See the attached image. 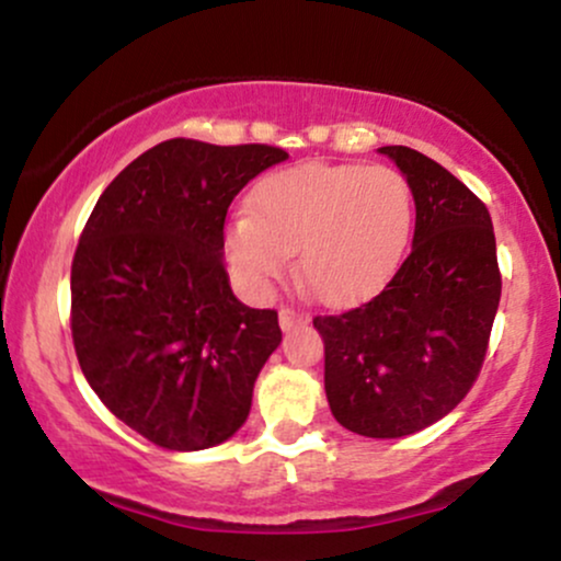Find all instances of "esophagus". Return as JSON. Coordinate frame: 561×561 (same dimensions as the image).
<instances>
[{
    "mask_svg": "<svg viewBox=\"0 0 561 561\" xmlns=\"http://www.w3.org/2000/svg\"><path fill=\"white\" fill-rule=\"evenodd\" d=\"M306 319H308L306 313L295 311V308H289V306L279 308V327H282V330H293V327L302 324V321H306Z\"/></svg>",
    "mask_w": 561,
    "mask_h": 561,
    "instance_id": "obj_1",
    "label": "esophagus"
}]
</instances>
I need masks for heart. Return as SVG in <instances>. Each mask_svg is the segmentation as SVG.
<instances>
[{"mask_svg": "<svg viewBox=\"0 0 561 561\" xmlns=\"http://www.w3.org/2000/svg\"><path fill=\"white\" fill-rule=\"evenodd\" d=\"M414 199L388 165L311 163L272 173L248 199V216L227 231L234 272L263 287L298 272L319 300H362L388 279L403 253Z\"/></svg>", "mask_w": 561, "mask_h": 561, "instance_id": "obj_1", "label": "heart"}]
</instances>
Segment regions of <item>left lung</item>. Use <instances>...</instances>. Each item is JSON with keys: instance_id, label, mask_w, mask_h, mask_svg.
<instances>
[{"instance_id": "left-lung-1", "label": "left lung", "mask_w": 561, "mask_h": 561, "mask_svg": "<svg viewBox=\"0 0 561 561\" xmlns=\"http://www.w3.org/2000/svg\"><path fill=\"white\" fill-rule=\"evenodd\" d=\"M396 160L416 205L414 244L379 295L317 317L324 390L334 420L366 437H403L454 411L485 362L501 300L495 234L485 203L411 147Z\"/></svg>"}]
</instances>
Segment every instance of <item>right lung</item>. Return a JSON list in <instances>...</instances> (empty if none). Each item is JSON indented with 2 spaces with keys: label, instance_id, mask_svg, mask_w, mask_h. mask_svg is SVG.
<instances>
[{
  "label": "right lung",
  "instance_id": "right-lung-1",
  "mask_svg": "<svg viewBox=\"0 0 561 561\" xmlns=\"http://www.w3.org/2000/svg\"><path fill=\"white\" fill-rule=\"evenodd\" d=\"M287 160L272 145L169 139L96 199L70 266V334L100 401L165 450L242 427L282 340L274 308L234 298L224 221L237 192Z\"/></svg>",
  "mask_w": 561,
  "mask_h": 561
}]
</instances>
